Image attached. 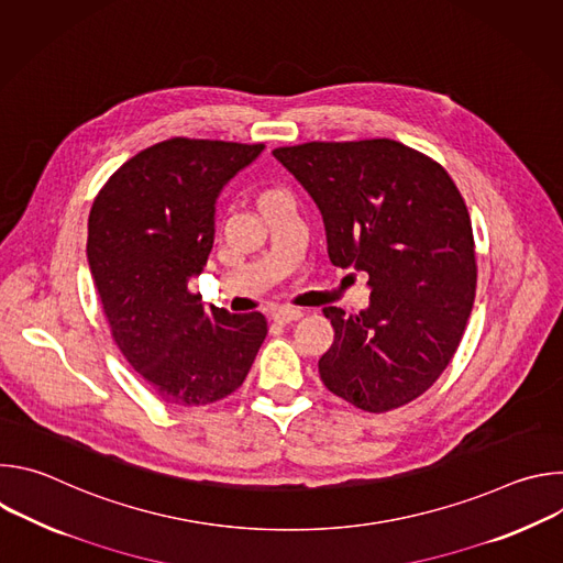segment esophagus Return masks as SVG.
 <instances>
[{
	"instance_id": "obj_1",
	"label": "esophagus",
	"mask_w": 563,
	"mask_h": 563,
	"mask_svg": "<svg viewBox=\"0 0 563 563\" xmlns=\"http://www.w3.org/2000/svg\"><path fill=\"white\" fill-rule=\"evenodd\" d=\"M300 316H302V311L300 309H291V307H278L272 313V318L276 320L278 325H289V323H294V320H298Z\"/></svg>"
}]
</instances>
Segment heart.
Here are the masks:
<instances>
[{
  "mask_svg": "<svg viewBox=\"0 0 563 563\" xmlns=\"http://www.w3.org/2000/svg\"><path fill=\"white\" fill-rule=\"evenodd\" d=\"M269 191H274V189H267V191H263V194H261V196H265V194H269Z\"/></svg>",
  "mask_w": 563,
  "mask_h": 563,
  "instance_id": "b5f03b06",
  "label": "heart"
}]
</instances>
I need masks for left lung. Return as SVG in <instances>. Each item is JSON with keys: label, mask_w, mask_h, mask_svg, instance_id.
I'll list each match as a JSON object with an SVG mask.
<instances>
[{"label": "left lung", "mask_w": 563, "mask_h": 563, "mask_svg": "<svg viewBox=\"0 0 563 563\" xmlns=\"http://www.w3.org/2000/svg\"><path fill=\"white\" fill-rule=\"evenodd\" d=\"M274 155L323 213L332 265L369 276V309H323L334 343L318 361L320 380L365 412L408 406L450 365L476 294L472 222L454 180L387 137Z\"/></svg>", "instance_id": "left-lung-1"}]
</instances>
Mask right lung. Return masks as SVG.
<instances>
[{
    "mask_svg": "<svg viewBox=\"0 0 563 563\" xmlns=\"http://www.w3.org/2000/svg\"><path fill=\"white\" fill-rule=\"evenodd\" d=\"M263 148L172 137L126 159L93 200L87 256L111 336L167 406L235 391L267 336L261 311L207 309L189 289L213 247L220 189Z\"/></svg>",
    "mask_w": 563,
    "mask_h": 563,
    "instance_id": "obj_1",
    "label": "right lung"
}]
</instances>
